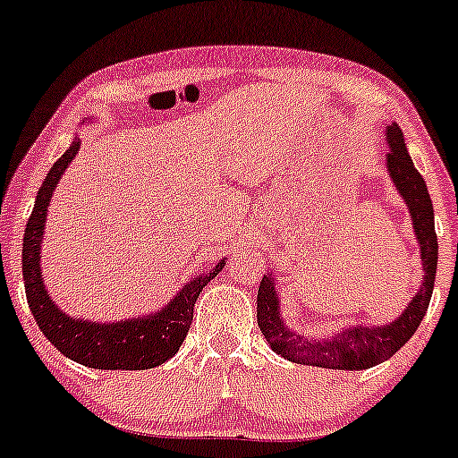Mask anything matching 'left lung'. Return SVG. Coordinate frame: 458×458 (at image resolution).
<instances>
[{
    "label": "left lung",
    "mask_w": 458,
    "mask_h": 458,
    "mask_svg": "<svg viewBox=\"0 0 458 458\" xmlns=\"http://www.w3.org/2000/svg\"><path fill=\"white\" fill-rule=\"evenodd\" d=\"M387 170L392 181L396 182L398 191L407 202L409 213L413 217V230L420 241L422 251L424 280L418 295L411 299L409 308L394 323L383 327H360L344 329L343 334L334 335L325 343H308L284 327L280 312H277V293L273 288L271 277H262L259 286V327L265 340L277 355L286 357L288 361L318 368H338V370H364L390 360L401 346L415 334L422 323L424 314L430 303L435 286V273H437V234L433 222V202H430L428 189L420 172L415 170L411 157L404 148V140L398 124L387 127Z\"/></svg>",
    "instance_id": "8db88e82"
}]
</instances>
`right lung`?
Wrapping results in <instances>:
<instances>
[{
  "label": "right lung",
  "mask_w": 458,
  "mask_h": 458,
  "mask_svg": "<svg viewBox=\"0 0 458 458\" xmlns=\"http://www.w3.org/2000/svg\"><path fill=\"white\" fill-rule=\"evenodd\" d=\"M77 152L79 140L72 141L71 148L54 163L43 181V187L38 189L34 211L25 225L21 267H23L28 306L47 340L77 364L97 368V370H146V368L161 366L181 349L191 327L196 299L202 288L224 269L225 260L217 262L208 273L187 282V286L172 299L170 306L152 317L120 320V323H88V320H75L60 312L47 295L43 276H40V243H43L51 193Z\"/></svg>",
  "instance_id": "right-lung-1"
}]
</instances>
